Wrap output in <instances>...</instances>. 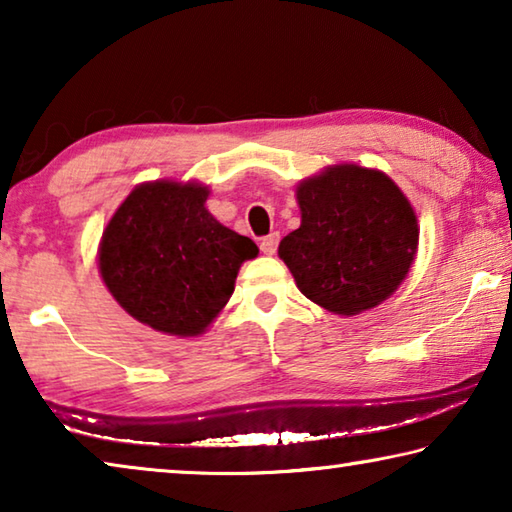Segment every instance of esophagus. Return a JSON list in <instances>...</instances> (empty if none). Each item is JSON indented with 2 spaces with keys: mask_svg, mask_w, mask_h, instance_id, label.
I'll return each instance as SVG.
<instances>
[{
  "mask_svg": "<svg viewBox=\"0 0 512 512\" xmlns=\"http://www.w3.org/2000/svg\"><path fill=\"white\" fill-rule=\"evenodd\" d=\"M277 241H280V235H277V232H271V235H266L262 241H259V250H262L264 255H273L277 250Z\"/></svg>",
  "mask_w": 512,
  "mask_h": 512,
  "instance_id": "obj_1",
  "label": "esophagus"
}]
</instances>
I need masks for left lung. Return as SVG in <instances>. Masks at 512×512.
Wrapping results in <instances>:
<instances>
[{"instance_id":"8db88e82","label":"left lung","mask_w":512,"mask_h":512,"mask_svg":"<svg viewBox=\"0 0 512 512\" xmlns=\"http://www.w3.org/2000/svg\"><path fill=\"white\" fill-rule=\"evenodd\" d=\"M298 205L300 228L277 253L311 302L354 316L400 287L418 248V219L391 178L339 164L300 183Z\"/></svg>"}]
</instances>
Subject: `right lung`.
Masks as SVG:
<instances>
[{
    "label": "right lung",
    "instance_id": "obj_1",
    "mask_svg": "<svg viewBox=\"0 0 512 512\" xmlns=\"http://www.w3.org/2000/svg\"><path fill=\"white\" fill-rule=\"evenodd\" d=\"M207 194L194 183L140 185L103 230V282L128 314L164 334H201L230 300L239 266L259 253L205 210Z\"/></svg>",
    "mask_w": 512,
    "mask_h": 512
}]
</instances>
